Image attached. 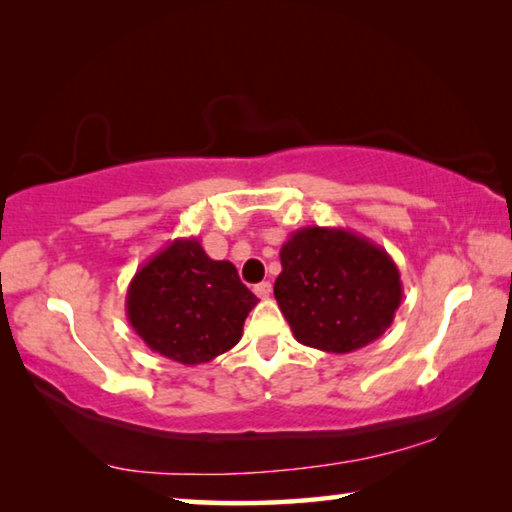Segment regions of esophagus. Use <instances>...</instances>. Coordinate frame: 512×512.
Listing matches in <instances>:
<instances>
[{"mask_svg": "<svg viewBox=\"0 0 512 512\" xmlns=\"http://www.w3.org/2000/svg\"><path fill=\"white\" fill-rule=\"evenodd\" d=\"M255 296L257 298H268V296H271V291H273V287H271V282H259V284H255Z\"/></svg>", "mask_w": 512, "mask_h": 512, "instance_id": "34e87169", "label": "esophagus"}]
</instances>
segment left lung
<instances>
[{
    "instance_id": "8db88e82",
    "label": "left lung",
    "mask_w": 512,
    "mask_h": 512,
    "mask_svg": "<svg viewBox=\"0 0 512 512\" xmlns=\"http://www.w3.org/2000/svg\"><path fill=\"white\" fill-rule=\"evenodd\" d=\"M275 300L296 341L345 354L393 325L402 280L384 248L343 228H300L280 248Z\"/></svg>"
}]
</instances>
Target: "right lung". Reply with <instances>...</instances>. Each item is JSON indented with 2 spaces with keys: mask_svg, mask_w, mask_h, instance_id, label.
<instances>
[{
  "mask_svg": "<svg viewBox=\"0 0 512 512\" xmlns=\"http://www.w3.org/2000/svg\"><path fill=\"white\" fill-rule=\"evenodd\" d=\"M257 302L235 266L210 259L189 237L142 264L128 284L126 316L146 348L198 366L235 348Z\"/></svg>",
  "mask_w": 512,
  "mask_h": 512,
  "instance_id": "add662e5",
  "label": "right lung"
}]
</instances>
